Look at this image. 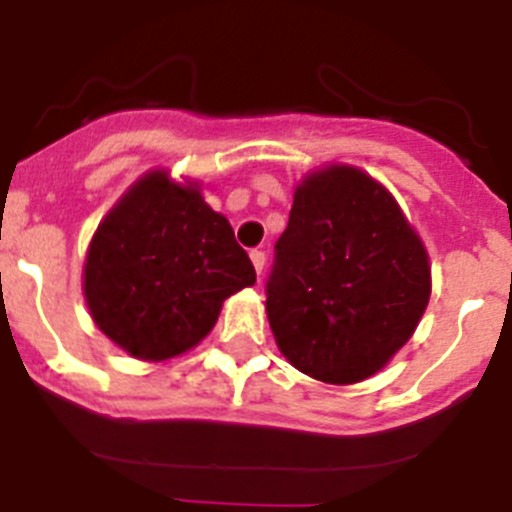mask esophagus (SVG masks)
Returning <instances> with one entry per match:
<instances>
[{
	"label": "esophagus",
	"instance_id": "esophagus-1",
	"mask_svg": "<svg viewBox=\"0 0 512 512\" xmlns=\"http://www.w3.org/2000/svg\"><path fill=\"white\" fill-rule=\"evenodd\" d=\"M250 260H252V265H255V270H257V275H262V270H265V252L262 250H252L250 252Z\"/></svg>",
	"mask_w": 512,
	"mask_h": 512
}]
</instances>
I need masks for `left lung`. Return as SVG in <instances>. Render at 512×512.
I'll list each match as a JSON object with an SVG mask.
<instances>
[{
    "label": "left lung",
    "instance_id": "8db88e82",
    "mask_svg": "<svg viewBox=\"0 0 512 512\" xmlns=\"http://www.w3.org/2000/svg\"><path fill=\"white\" fill-rule=\"evenodd\" d=\"M265 295L290 364L326 384H353L414 333L429 303V260L384 186L331 166L295 189Z\"/></svg>",
    "mask_w": 512,
    "mask_h": 512
}]
</instances>
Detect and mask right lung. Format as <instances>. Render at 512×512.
Segmentation results:
<instances>
[{
  "label": "right lung",
  "instance_id": "right-lung-1",
  "mask_svg": "<svg viewBox=\"0 0 512 512\" xmlns=\"http://www.w3.org/2000/svg\"><path fill=\"white\" fill-rule=\"evenodd\" d=\"M255 285V267L197 186L143 176L90 242L85 300L100 331L136 358L197 346L222 303Z\"/></svg>",
  "mask_w": 512,
  "mask_h": 512
}]
</instances>
